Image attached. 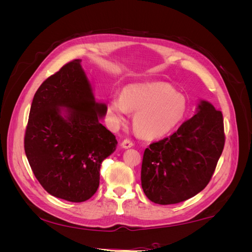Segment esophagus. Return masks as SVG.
<instances>
[{"label": "esophagus", "instance_id": "1", "mask_svg": "<svg viewBox=\"0 0 252 252\" xmlns=\"http://www.w3.org/2000/svg\"><path fill=\"white\" fill-rule=\"evenodd\" d=\"M134 145V143L130 139H125L123 142H122V147L123 148H130Z\"/></svg>", "mask_w": 252, "mask_h": 252}]
</instances>
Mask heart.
<instances>
[{
  "instance_id": "b5f03b06",
  "label": "heart",
  "mask_w": 252,
  "mask_h": 252,
  "mask_svg": "<svg viewBox=\"0 0 252 252\" xmlns=\"http://www.w3.org/2000/svg\"><path fill=\"white\" fill-rule=\"evenodd\" d=\"M128 111L135 112L136 133L154 140L169 133L181 123L187 103L185 96L175 93L167 83L132 84L123 89L121 96H112L107 103V114L113 126L123 124Z\"/></svg>"
}]
</instances>
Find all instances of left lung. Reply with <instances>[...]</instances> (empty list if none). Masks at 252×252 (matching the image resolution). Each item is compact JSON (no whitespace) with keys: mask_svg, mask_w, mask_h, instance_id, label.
<instances>
[{"mask_svg":"<svg viewBox=\"0 0 252 252\" xmlns=\"http://www.w3.org/2000/svg\"><path fill=\"white\" fill-rule=\"evenodd\" d=\"M225 145L223 114L201 101L197 113L168 138L145 149L144 193L159 205L184 202L208 185Z\"/></svg>","mask_w":252,"mask_h":252,"instance_id":"1","label":"left lung"}]
</instances>
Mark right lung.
Instances as JSON below:
<instances>
[{"instance_id":"1","label":"right lung","mask_w":252,"mask_h":252,"mask_svg":"<svg viewBox=\"0 0 252 252\" xmlns=\"http://www.w3.org/2000/svg\"><path fill=\"white\" fill-rule=\"evenodd\" d=\"M106 111L105 104L94 101L81 60L65 64L36 90L24 148L33 174L49 194L80 203L96 192L101 164L118 144L100 123Z\"/></svg>"}]
</instances>
